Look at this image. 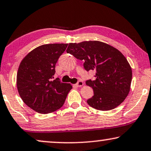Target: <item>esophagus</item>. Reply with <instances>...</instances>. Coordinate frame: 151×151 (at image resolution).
Instances as JSON below:
<instances>
[{"label": "esophagus", "mask_w": 151, "mask_h": 151, "mask_svg": "<svg viewBox=\"0 0 151 151\" xmlns=\"http://www.w3.org/2000/svg\"><path fill=\"white\" fill-rule=\"evenodd\" d=\"M83 82L81 81V80L76 83V86H77V87H81V86H83Z\"/></svg>", "instance_id": "obj_1"}]
</instances>
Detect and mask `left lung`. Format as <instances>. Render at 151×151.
<instances>
[{
  "label": "left lung",
  "instance_id": "1",
  "mask_svg": "<svg viewBox=\"0 0 151 151\" xmlns=\"http://www.w3.org/2000/svg\"><path fill=\"white\" fill-rule=\"evenodd\" d=\"M66 52L83 61L86 71L95 72V79L87 80L94 95L88 105L99 110H112L124 101L130 92L132 69L122 52L97 41L69 43Z\"/></svg>",
  "mask_w": 151,
  "mask_h": 151
}]
</instances>
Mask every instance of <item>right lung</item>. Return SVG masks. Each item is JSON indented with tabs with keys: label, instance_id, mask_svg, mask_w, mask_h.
I'll use <instances>...</instances> for the list:
<instances>
[{
	"label": "right lung",
	"instance_id": "1",
	"mask_svg": "<svg viewBox=\"0 0 151 151\" xmlns=\"http://www.w3.org/2000/svg\"><path fill=\"white\" fill-rule=\"evenodd\" d=\"M68 44L53 43L39 46L25 56L17 72L19 95L27 106L41 114L50 113L63 106L72 87L54 80L55 65Z\"/></svg>",
	"mask_w": 151,
	"mask_h": 151
}]
</instances>
